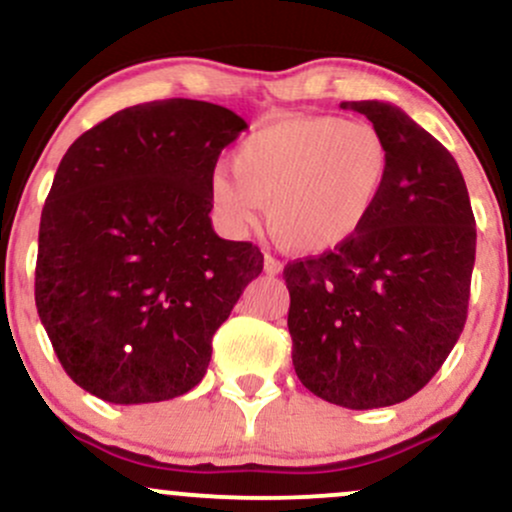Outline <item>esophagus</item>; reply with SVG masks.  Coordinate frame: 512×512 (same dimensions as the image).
<instances>
[{"label": "esophagus", "instance_id": "obj_1", "mask_svg": "<svg viewBox=\"0 0 512 512\" xmlns=\"http://www.w3.org/2000/svg\"><path fill=\"white\" fill-rule=\"evenodd\" d=\"M264 272H267L269 276H276V274L284 272V264H281L272 255H264Z\"/></svg>", "mask_w": 512, "mask_h": 512}]
</instances>
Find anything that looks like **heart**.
Masks as SVG:
<instances>
[{
  "instance_id": "b5f03b06",
  "label": "heart",
  "mask_w": 512,
  "mask_h": 512,
  "mask_svg": "<svg viewBox=\"0 0 512 512\" xmlns=\"http://www.w3.org/2000/svg\"><path fill=\"white\" fill-rule=\"evenodd\" d=\"M233 173L216 170L209 195L231 231H245L267 202L269 228L286 248L327 252L370 221L392 173L387 139L337 115L274 120L233 151Z\"/></svg>"
}]
</instances>
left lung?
Instances as JSON below:
<instances>
[{
  "label": "left lung",
  "mask_w": 512,
  "mask_h": 512,
  "mask_svg": "<svg viewBox=\"0 0 512 512\" xmlns=\"http://www.w3.org/2000/svg\"><path fill=\"white\" fill-rule=\"evenodd\" d=\"M392 149L378 209L349 243L289 262L298 380L325 402L378 409L424 387L467 322L477 228L457 161L402 108L346 101Z\"/></svg>",
  "instance_id": "1"
}]
</instances>
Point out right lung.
I'll list each match as a JSON object with an SVG mask.
<instances>
[{
	"instance_id": "add662e5",
	"label": "right lung",
	"mask_w": 512,
	"mask_h": 512,
	"mask_svg": "<svg viewBox=\"0 0 512 512\" xmlns=\"http://www.w3.org/2000/svg\"><path fill=\"white\" fill-rule=\"evenodd\" d=\"M248 122L221 105H132L69 146L45 199L35 305L62 368L113 404L199 385L211 337L262 272L214 233L209 180Z\"/></svg>"
}]
</instances>
